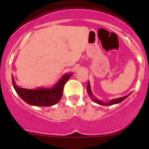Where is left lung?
I'll return each instance as SVG.
<instances>
[{
  "instance_id": "left-lung-1",
  "label": "left lung",
  "mask_w": 149,
  "mask_h": 149,
  "mask_svg": "<svg viewBox=\"0 0 149 149\" xmlns=\"http://www.w3.org/2000/svg\"><path fill=\"white\" fill-rule=\"evenodd\" d=\"M87 92H88V95L89 97H91V100L94 102L99 104H101V105H104V106H109V105H113L115 104H118L120 102H121L122 101H123L124 100H125L130 94H127V95L125 96V97H120V98H118V99H115V100H112L109 102H104L102 101H100L98 99L96 98L94 95H93L92 92H91V86H90V84L89 82H88V85H87Z\"/></svg>"
}]
</instances>
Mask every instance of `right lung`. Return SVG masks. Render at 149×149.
Returning a JSON list of instances; mask_svg holds the SVG:
<instances>
[{
  "label": "right lung",
  "instance_id": "right-lung-1",
  "mask_svg": "<svg viewBox=\"0 0 149 149\" xmlns=\"http://www.w3.org/2000/svg\"><path fill=\"white\" fill-rule=\"evenodd\" d=\"M72 73L63 75L52 88H39L37 89H27L20 88L15 84L12 76V84L19 97L30 105L39 107H49L55 104L61 100L63 92L64 86L71 77Z\"/></svg>",
  "mask_w": 149,
  "mask_h": 149
}]
</instances>
